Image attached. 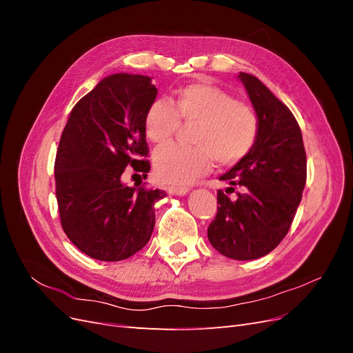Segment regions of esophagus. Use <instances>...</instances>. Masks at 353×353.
<instances>
[{
	"mask_svg": "<svg viewBox=\"0 0 353 353\" xmlns=\"http://www.w3.org/2000/svg\"><path fill=\"white\" fill-rule=\"evenodd\" d=\"M168 193L172 196H185L188 193L187 187H168Z\"/></svg>",
	"mask_w": 353,
	"mask_h": 353,
	"instance_id": "1",
	"label": "esophagus"
}]
</instances>
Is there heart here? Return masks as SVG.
Here are the masks:
<instances>
[{
    "label": "heart",
    "mask_w": 353,
    "mask_h": 353,
    "mask_svg": "<svg viewBox=\"0 0 353 353\" xmlns=\"http://www.w3.org/2000/svg\"><path fill=\"white\" fill-rule=\"evenodd\" d=\"M196 123L191 135L194 147L166 145L153 159L160 183L184 185L205 175L212 159L219 166H232L248 156L258 141L259 117L249 104L210 83L181 87L172 105L153 101L144 116V131L156 145L166 144L176 134L179 123Z\"/></svg>",
    "instance_id": "obj_1"
}]
</instances>
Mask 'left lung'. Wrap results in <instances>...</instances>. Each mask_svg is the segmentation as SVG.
<instances>
[{"label":"left lung","mask_w":353,"mask_h":353,"mask_svg":"<svg viewBox=\"0 0 353 353\" xmlns=\"http://www.w3.org/2000/svg\"><path fill=\"white\" fill-rule=\"evenodd\" d=\"M239 78L258 113L259 137L253 150L219 178L241 191L230 199L218 190L208 239L227 258L252 261L274 250L290 230L306 184V153L290 109L253 74L240 72Z\"/></svg>","instance_id":"left-lung-1"}]
</instances>
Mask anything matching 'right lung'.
<instances>
[{
  "mask_svg": "<svg viewBox=\"0 0 353 353\" xmlns=\"http://www.w3.org/2000/svg\"><path fill=\"white\" fill-rule=\"evenodd\" d=\"M156 95L152 78L110 74L74 104L63 130L54 163L60 222L90 258L123 261L152 237L153 205L165 191L128 187L122 174L150 170L144 116Z\"/></svg>",
  "mask_w": 353,
  "mask_h": 353,
  "instance_id": "obj_1",
  "label": "right lung"
}]
</instances>
